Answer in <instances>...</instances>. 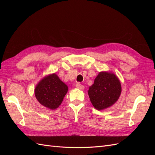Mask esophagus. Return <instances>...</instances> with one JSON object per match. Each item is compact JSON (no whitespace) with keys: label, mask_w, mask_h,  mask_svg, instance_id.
<instances>
[{"label":"esophagus","mask_w":155,"mask_h":155,"mask_svg":"<svg viewBox=\"0 0 155 155\" xmlns=\"http://www.w3.org/2000/svg\"><path fill=\"white\" fill-rule=\"evenodd\" d=\"M76 87L79 88V89H80V90H83V89H84V86L79 83H77L76 84Z\"/></svg>","instance_id":"1"}]
</instances>
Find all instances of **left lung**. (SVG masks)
<instances>
[{
    "label": "left lung",
    "instance_id": "left-lung-1",
    "mask_svg": "<svg viewBox=\"0 0 155 155\" xmlns=\"http://www.w3.org/2000/svg\"><path fill=\"white\" fill-rule=\"evenodd\" d=\"M121 92V83L115 74L101 72L89 87L88 94L94 107L97 110H103L114 104Z\"/></svg>",
    "mask_w": 155,
    "mask_h": 155
}]
</instances>
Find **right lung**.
I'll return each instance as SVG.
<instances>
[{"label": "right lung", "instance_id": "right-lung-1", "mask_svg": "<svg viewBox=\"0 0 155 155\" xmlns=\"http://www.w3.org/2000/svg\"><path fill=\"white\" fill-rule=\"evenodd\" d=\"M68 91V87L55 74L45 77L35 89L37 100L50 109H55L61 104Z\"/></svg>", "mask_w": 155, "mask_h": 155}]
</instances>
